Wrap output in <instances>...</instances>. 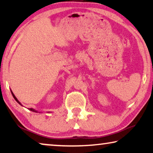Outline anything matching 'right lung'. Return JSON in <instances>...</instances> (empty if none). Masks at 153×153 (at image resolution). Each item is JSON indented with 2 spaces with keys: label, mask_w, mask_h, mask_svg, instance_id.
Returning <instances> with one entry per match:
<instances>
[{
  "label": "right lung",
  "mask_w": 153,
  "mask_h": 153,
  "mask_svg": "<svg viewBox=\"0 0 153 153\" xmlns=\"http://www.w3.org/2000/svg\"><path fill=\"white\" fill-rule=\"evenodd\" d=\"M11 92H12V96H13V97H14V99H15V100H16V101H17V103H19V104H20V105H22V106H23V105H22V104L21 103V102H20V101H19V100H18V99H17V98H16V97H15V95L14 94V93H13L12 92V90H11ZM29 110H31V111H32V112H38V111H37V110H34V109H33V108H30V109H29Z\"/></svg>",
  "instance_id": "obj_1"
}]
</instances>
